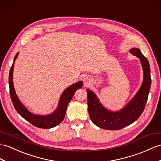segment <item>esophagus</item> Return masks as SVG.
Here are the masks:
<instances>
[{"label": "esophagus", "mask_w": 161, "mask_h": 161, "mask_svg": "<svg viewBox=\"0 0 161 161\" xmlns=\"http://www.w3.org/2000/svg\"><path fill=\"white\" fill-rule=\"evenodd\" d=\"M84 81H86V80H84Z\"/></svg>", "instance_id": "34e87169"}]
</instances>
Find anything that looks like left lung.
Listing matches in <instances>:
<instances>
[{
  "label": "left lung",
  "mask_w": 161,
  "mask_h": 161,
  "mask_svg": "<svg viewBox=\"0 0 161 161\" xmlns=\"http://www.w3.org/2000/svg\"><path fill=\"white\" fill-rule=\"evenodd\" d=\"M130 51L140 59L144 76L139 92L124 108L118 112L108 110L99 103L94 92L89 89L86 91L90 118L94 124L101 128L118 130L132 124L139 118L146 105L152 82L149 64L139 48H132Z\"/></svg>",
  "instance_id": "8db88e82"
}]
</instances>
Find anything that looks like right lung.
Returning a JSON list of instances; mask_svg holds the SVG:
<instances>
[{
    "instance_id": "right-lung-1",
    "label": "right lung",
    "mask_w": 161,
    "mask_h": 161,
    "mask_svg": "<svg viewBox=\"0 0 161 161\" xmlns=\"http://www.w3.org/2000/svg\"><path fill=\"white\" fill-rule=\"evenodd\" d=\"M18 53H16L14 59L13 64L11 66L9 75V93L10 97L12 99V102L15 109L18 112L22 117H23L26 120L31 123L32 125L40 128L49 129L59 124L65 117L67 106L69 102L71 101L75 92L77 90L80 89L82 86V82L79 81L70 86L67 88L63 92L62 95L59 100V103L57 109L49 115L47 116H40L33 114L26 109L22 103L20 102L19 99L15 92L13 84V70H14V64L18 57Z\"/></svg>"
}]
</instances>
